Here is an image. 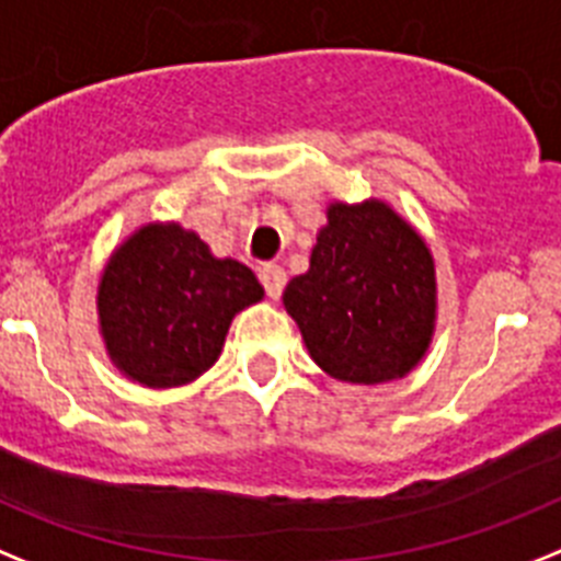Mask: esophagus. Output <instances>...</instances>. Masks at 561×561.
I'll return each instance as SVG.
<instances>
[{
    "label": "esophagus",
    "instance_id": "34e87169",
    "mask_svg": "<svg viewBox=\"0 0 561 561\" xmlns=\"http://www.w3.org/2000/svg\"><path fill=\"white\" fill-rule=\"evenodd\" d=\"M260 282L262 287H265V294L271 296V299H279L282 290H285V267L276 265V262H267V265L260 267Z\"/></svg>",
    "mask_w": 561,
    "mask_h": 561
}]
</instances>
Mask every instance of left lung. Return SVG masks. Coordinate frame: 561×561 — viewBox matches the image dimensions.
Wrapping results in <instances>:
<instances>
[{
    "label": "left lung",
    "instance_id": "left-lung-1",
    "mask_svg": "<svg viewBox=\"0 0 561 561\" xmlns=\"http://www.w3.org/2000/svg\"><path fill=\"white\" fill-rule=\"evenodd\" d=\"M285 308L313 362L339 381L401 378L435 328V262L383 203L330 206L310 271L287 282Z\"/></svg>",
    "mask_w": 561,
    "mask_h": 561
}]
</instances>
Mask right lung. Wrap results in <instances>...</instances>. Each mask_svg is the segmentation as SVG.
<instances>
[{
  "label": "right lung",
  "instance_id": "add662e5",
  "mask_svg": "<svg viewBox=\"0 0 561 561\" xmlns=\"http://www.w3.org/2000/svg\"><path fill=\"white\" fill-rule=\"evenodd\" d=\"M262 285L237 260H214L194 231L146 226L115 251L99 287L106 347L146 387H180L206 373Z\"/></svg>",
  "mask_w": 561,
  "mask_h": 561
}]
</instances>
